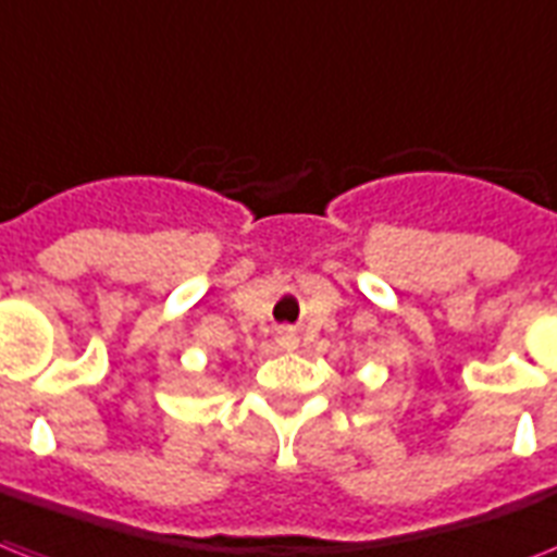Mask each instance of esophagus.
Masks as SVG:
<instances>
[{
	"mask_svg": "<svg viewBox=\"0 0 557 557\" xmlns=\"http://www.w3.org/2000/svg\"><path fill=\"white\" fill-rule=\"evenodd\" d=\"M280 346H283V349H294V346H297V337H294L292 329H283V332H280Z\"/></svg>",
	"mask_w": 557,
	"mask_h": 557,
	"instance_id": "obj_1",
	"label": "esophagus"
}]
</instances>
